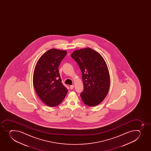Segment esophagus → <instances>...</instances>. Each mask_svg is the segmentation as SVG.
<instances>
[{
  "instance_id": "34e87169",
  "label": "esophagus",
  "mask_w": 151,
  "mask_h": 151,
  "mask_svg": "<svg viewBox=\"0 0 151 151\" xmlns=\"http://www.w3.org/2000/svg\"><path fill=\"white\" fill-rule=\"evenodd\" d=\"M74 88V85L70 86V88L71 90H72Z\"/></svg>"
}]
</instances>
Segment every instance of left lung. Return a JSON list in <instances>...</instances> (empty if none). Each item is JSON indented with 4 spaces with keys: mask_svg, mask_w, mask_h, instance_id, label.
<instances>
[{
    "mask_svg": "<svg viewBox=\"0 0 151 151\" xmlns=\"http://www.w3.org/2000/svg\"><path fill=\"white\" fill-rule=\"evenodd\" d=\"M71 57L82 71L84 90L80 96L83 101L88 106L99 104L108 94L110 85L104 60L99 52L88 48L74 51Z\"/></svg>",
    "mask_w": 151,
    "mask_h": 151,
    "instance_id": "1",
    "label": "left lung"
}]
</instances>
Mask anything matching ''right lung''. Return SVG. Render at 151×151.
<instances>
[{"mask_svg":"<svg viewBox=\"0 0 151 151\" xmlns=\"http://www.w3.org/2000/svg\"><path fill=\"white\" fill-rule=\"evenodd\" d=\"M67 52L52 49L44 53L36 63L33 73V83L38 96L47 106L60 104L67 94L63 85L58 66Z\"/></svg>","mask_w":151,"mask_h":151,"instance_id":"obj_1","label":"right lung"}]
</instances>
